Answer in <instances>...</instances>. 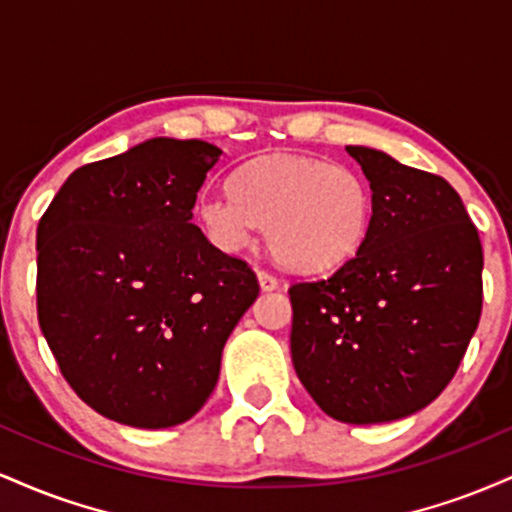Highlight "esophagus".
Listing matches in <instances>:
<instances>
[{"label":"esophagus","instance_id":"34e87169","mask_svg":"<svg viewBox=\"0 0 512 512\" xmlns=\"http://www.w3.org/2000/svg\"><path fill=\"white\" fill-rule=\"evenodd\" d=\"M257 279H260V289L262 291H274V289H279V279H276V276L272 274V272H257Z\"/></svg>","mask_w":512,"mask_h":512}]
</instances>
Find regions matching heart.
Masks as SVG:
<instances>
[{"instance_id":"1","label":"heart","mask_w":512,"mask_h":512,"mask_svg":"<svg viewBox=\"0 0 512 512\" xmlns=\"http://www.w3.org/2000/svg\"><path fill=\"white\" fill-rule=\"evenodd\" d=\"M370 216L366 178L320 156H260L233 175V192H207L197 202L211 243L238 252L264 226L274 260L296 272L349 262L368 236Z\"/></svg>"}]
</instances>
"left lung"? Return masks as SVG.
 <instances>
[{
  "label": "left lung",
  "mask_w": 512,
  "mask_h": 512,
  "mask_svg": "<svg viewBox=\"0 0 512 512\" xmlns=\"http://www.w3.org/2000/svg\"><path fill=\"white\" fill-rule=\"evenodd\" d=\"M373 190L361 250L289 289L291 358L317 407L344 424H385L431 404L481 317V240L440 175L346 146Z\"/></svg>",
  "instance_id": "obj_1"
}]
</instances>
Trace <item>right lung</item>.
Here are the masks:
<instances>
[{"label":"right lung","instance_id":"obj_1","mask_svg":"<svg viewBox=\"0 0 512 512\" xmlns=\"http://www.w3.org/2000/svg\"><path fill=\"white\" fill-rule=\"evenodd\" d=\"M219 146L156 137L76 168L38 223V322L72 390L117 424L204 407L252 269L192 223Z\"/></svg>","mask_w":512,"mask_h":512}]
</instances>
